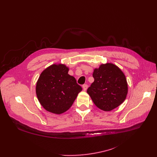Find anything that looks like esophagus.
Listing matches in <instances>:
<instances>
[{
  "mask_svg": "<svg viewBox=\"0 0 157 157\" xmlns=\"http://www.w3.org/2000/svg\"><path fill=\"white\" fill-rule=\"evenodd\" d=\"M87 87H88V86H87V84H83L82 85V89H83V90L84 91H86V89H87Z\"/></svg>",
  "mask_w": 157,
  "mask_h": 157,
  "instance_id": "esophagus-1",
  "label": "esophagus"
}]
</instances>
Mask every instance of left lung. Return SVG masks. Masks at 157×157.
<instances>
[{
    "mask_svg": "<svg viewBox=\"0 0 157 157\" xmlns=\"http://www.w3.org/2000/svg\"><path fill=\"white\" fill-rule=\"evenodd\" d=\"M94 81L87 93L94 104L104 111H110L125 99L128 86L123 72L112 63L101 64L94 70Z\"/></svg>",
    "mask_w": 157,
    "mask_h": 157,
    "instance_id": "obj_1",
    "label": "left lung"
}]
</instances>
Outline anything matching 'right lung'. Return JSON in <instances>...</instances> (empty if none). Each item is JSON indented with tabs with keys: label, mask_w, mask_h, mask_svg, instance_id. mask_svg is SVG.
Listing matches in <instances>:
<instances>
[{
	"label": "right lung",
	"mask_w": 157,
	"mask_h": 157,
	"mask_svg": "<svg viewBox=\"0 0 157 157\" xmlns=\"http://www.w3.org/2000/svg\"><path fill=\"white\" fill-rule=\"evenodd\" d=\"M64 64H53L40 75L36 86L38 99L44 109L60 114L68 110L82 87L68 74Z\"/></svg>",
	"instance_id": "obj_1"
}]
</instances>
